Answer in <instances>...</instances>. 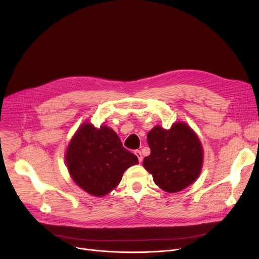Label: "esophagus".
I'll return each mask as SVG.
<instances>
[{
    "mask_svg": "<svg viewBox=\"0 0 259 259\" xmlns=\"http://www.w3.org/2000/svg\"><path fill=\"white\" fill-rule=\"evenodd\" d=\"M134 153H135V155L138 156V158H139V161L141 162V161L143 160V155H142V152H141V150H135V151H134Z\"/></svg>",
    "mask_w": 259,
    "mask_h": 259,
    "instance_id": "esophagus-1",
    "label": "esophagus"
}]
</instances>
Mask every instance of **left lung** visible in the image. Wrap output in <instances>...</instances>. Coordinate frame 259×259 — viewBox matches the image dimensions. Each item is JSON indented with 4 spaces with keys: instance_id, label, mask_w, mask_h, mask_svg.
I'll return each mask as SVG.
<instances>
[{
    "instance_id": "1",
    "label": "left lung",
    "mask_w": 259,
    "mask_h": 259,
    "mask_svg": "<svg viewBox=\"0 0 259 259\" xmlns=\"http://www.w3.org/2000/svg\"><path fill=\"white\" fill-rule=\"evenodd\" d=\"M147 141L151 153L144 158V167L160 189L174 193L195 182L202 166V148L188 125L175 122L169 130L156 126Z\"/></svg>"
}]
</instances>
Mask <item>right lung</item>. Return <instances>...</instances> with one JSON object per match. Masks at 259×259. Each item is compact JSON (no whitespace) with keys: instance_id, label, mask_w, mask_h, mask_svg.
<instances>
[{"instance_id":"add662e5","label":"right lung","mask_w":259,"mask_h":259,"mask_svg":"<svg viewBox=\"0 0 259 259\" xmlns=\"http://www.w3.org/2000/svg\"><path fill=\"white\" fill-rule=\"evenodd\" d=\"M138 157L122 147L110 128L84 124L74 134L66 153L72 180L86 192L103 196L119 184L122 173L137 165Z\"/></svg>"}]
</instances>
